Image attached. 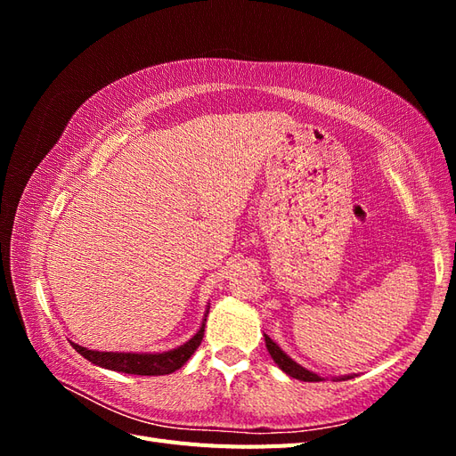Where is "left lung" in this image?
I'll list each match as a JSON object with an SVG mask.
<instances>
[{
    "instance_id": "obj_1",
    "label": "left lung",
    "mask_w": 456,
    "mask_h": 456,
    "mask_svg": "<svg viewBox=\"0 0 456 456\" xmlns=\"http://www.w3.org/2000/svg\"><path fill=\"white\" fill-rule=\"evenodd\" d=\"M265 340H266V348H268L270 355L273 357V362L278 363L280 369H281L283 372H287L289 377L298 379V380H305V382H320V380H323L322 377H317L315 372H310V370H306L305 367H300L298 363H295V362L291 360V357H289L268 335H265Z\"/></svg>"
}]
</instances>
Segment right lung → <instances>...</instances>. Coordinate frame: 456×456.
<instances>
[{"label": "right lung", "mask_w": 456, "mask_h": 456, "mask_svg": "<svg viewBox=\"0 0 456 456\" xmlns=\"http://www.w3.org/2000/svg\"><path fill=\"white\" fill-rule=\"evenodd\" d=\"M207 317V315H205ZM203 330H205V320L200 327L198 333L191 337L183 346H178L171 352L163 354H123V352H96L87 350L79 344L72 346L77 354H81L89 360L91 363L110 369V370H119L127 372V375H142V377H159V375H171L176 369H181L190 355L198 350V346L203 340Z\"/></svg>", "instance_id": "right-lung-1"}]
</instances>
